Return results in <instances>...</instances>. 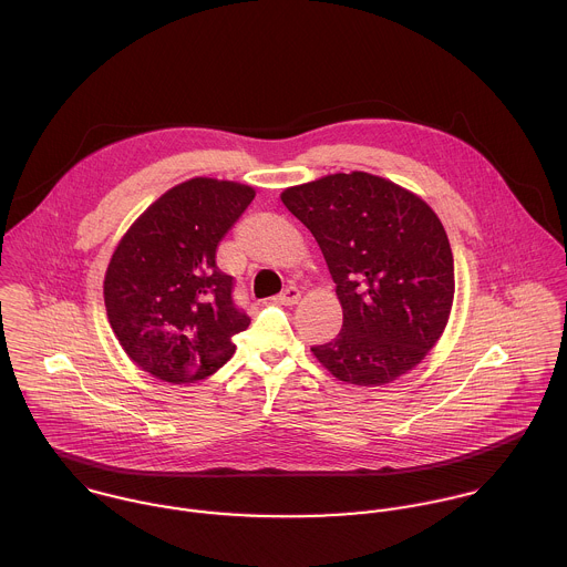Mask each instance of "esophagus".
Here are the masks:
<instances>
[{"label":"esophagus","mask_w":567,"mask_h":567,"mask_svg":"<svg viewBox=\"0 0 567 567\" xmlns=\"http://www.w3.org/2000/svg\"><path fill=\"white\" fill-rule=\"evenodd\" d=\"M299 299H301V292L297 288H286L275 301L281 306H295Z\"/></svg>","instance_id":"34e87169"}]
</instances>
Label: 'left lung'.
I'll use <instances>...</instances> for the list:
<instances>
[{"mask_svg": "<svg viewBox=\"0 0 567 567\" xmlns=\"http://www.w3.org/2000/svg\"><path fill=\"white\" fill-rule=\"evenodd\" d=\"M315 235L343 308V330L312 354L332 377L378 386L413 370L442 337L455 292L453 252L433 208L365 172L281 193Z\"/></svg>", "mask_w": 567, "mask_h": 567, "instance_id": "8db88e82", "label": "left lung"}]
</instances>
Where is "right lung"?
Listing matches in <instances>:
<instances>
[{
  "mask_svg": "<svg viewBox=\"0 0 567 567\" xmlns=\"http://www.w3.org/2000/svg\"><path fill=\"white\" fill-rule=\"evenodd\" d=\"M255 189L190 178L161 195L118 241L103 281L110 326L147 374L183 384L217 372L250 323L233 277L215 264L221 237Z\"/></svg>",
  "mask_w": 567,
  "mask_h": 567,
  "instance_id": "obj_1",
  "label": "right lung"
}]
</instances>
